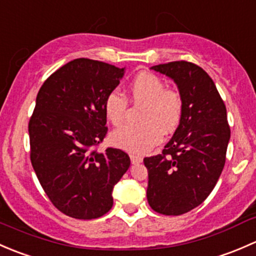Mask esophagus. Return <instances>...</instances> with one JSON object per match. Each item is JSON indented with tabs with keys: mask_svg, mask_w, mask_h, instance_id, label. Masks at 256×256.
<instances>
[{
	"mask_svg": "<svg viewBox=\"0 0 256 256\" xmlns=\"http://www.w3.org/2000/svg\"><path fill=\"white\" fill-rule=\"evenodd\" d=\"M130 160H131V164H138L142 162V157L136 156V154H130Z\"/></svg>",
	"mask_w": 256,
	"mask_h": 256,
	"instance_id": "obj_1",
	"label": "esophagus"
}]
</instances>
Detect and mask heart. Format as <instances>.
<instances>
[{"instance_id":"obj_1","label":"heart","mask_w":256,"mask_h":256,"mask_svg":"<svg viewBox=\"0 0 256 256\" xmlns=\"http://www.w3.org/2000/svg\"><path fill=\"white\" fill-rule=\"evenodd\" d=\"M131 99L144 104L140 126H125L114 131L110 140L114 146L134 154H144L160 144L162 134L168 135L178 128L182 118L183 100L176 90L166 89L161 78L152 73H138L128 85ZM128 102L112 92L105 99L106 118L114 126H120L125 118Z\"/></svg>"}]
</instances>
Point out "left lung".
I'll list each match as a JSON object with an SVG mask.
<instances>
[{"mask_svg":"<svg viewBox=\"0 0 256 256\" xmlns=\"http://www.w3.org/2000/svg\"><path fill=\"white\" fill-rule=\"evenodd\" d=\"M151 69L176 82L183 112L162 154L144 158L147 200L157 213L180 216L204 202L218 182L230 128L216 84L200 66L180 60Z\"/></svg>","mask_w":256,"mask_h":256,"instance_id":"obj_1","label":"left lung"}]
</instances>
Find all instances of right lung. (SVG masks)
Returning a JSON list of instances; mask_svg holds the SVG:
<instances>
[{"instance_id": "right-lung-1", "label": "right lung", "mask_w": 256, "mask_h": 256, "mask_svg": "<svg viewBox=\"0 0 256 256\" xmlns=\"http://www.w3.org/2000/svg\"><path fill=\"white\" fill-rule=\"evenodd\" d=\"M125 68L74 59L43 82L28 125L30 162L50 202L76 219H95L112 207L114 186L130 167L118 148L92 151L108 132L105 99Z\"/></svg>"}]
</instances>
